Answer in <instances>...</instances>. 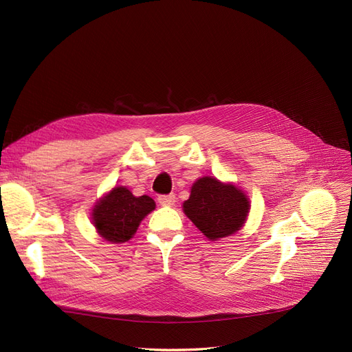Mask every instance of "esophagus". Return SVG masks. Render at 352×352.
<instances>
[{"label":"esophagus","instance_id":"obj_1","mask_svg":"<svg viewBox=\"0 0 352 352\" xmlns=\"http://www.w3.org/2000/svg\"><path fill=\"white\" fill-rule=\"evenodd\" d=\"M158 201L162 206H173L175 203V194H162L158 197Z\"/></svg>","mask_w":352,"mask_h":352}]
</instances>
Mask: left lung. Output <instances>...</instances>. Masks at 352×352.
I'll return each instance as SVG.
<instances>
[{
    "label": "left lung",
    "mask_w": 352,
    "mask_h": 352,
    "mask_svg": "<svg viewBox=\"0 0 352 352\" xmlns=\"http://www.w3.org/2000/svg\"><path fill=\"white\" fill-rule=\"evenodd\" d=\"M183 207L207 238L217 241L239 230L250 212V201L235 186L203 177L192 184L190 199Z\"/></svg>",
    "instance_id": "8db88e82"
}]
</instances>
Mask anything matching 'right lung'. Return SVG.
I'll return each instance as SVG.
<instances>
[{"mask_svg":"<svg viewBox=\"0 0 352 352\" xmlns=\"http://www.w3.org/2000/svg\"><path fill=\"white\" fill-rule=\"evenodd\" d=\"M153 209L151 197H135L127 188L114 187L94 207L93 223L104 239L120 243L135 235L142 219Z\"/></svg>","mask_w":352,"mask_h":352,"instance_id":"right-lung-1","label":"right lung"}]
</instances>
